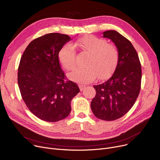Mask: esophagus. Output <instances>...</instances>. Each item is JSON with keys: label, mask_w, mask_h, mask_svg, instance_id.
<instances>
[{"label": "esophagus", "mask_w": 160, "mask_h": 160, "mask_svg": "<svg viewBox=\"0 0 160 160\" xmlns=\"http://www.w3.org/2000/svg\"><path fill=\"white\" fill-rule=\"evenodd\" d=\"M78 87H79V88H80V89L81 91H82V90L86 87V86H85V85H83V84H79V85H78Z\"/></svg>", "instance_id": "1"}]
</instances>
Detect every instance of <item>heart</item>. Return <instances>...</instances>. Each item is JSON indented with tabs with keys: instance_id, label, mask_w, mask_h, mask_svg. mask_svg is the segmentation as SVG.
I'll return each mask as SVG.
<instances>
[{
	"instance_id": "obj_1",
	"label": "heart",
	"mask_w": 160,
	"mask_h": 160,
	"mask_svg": "<svg viewBox=\"0 0 160 160\" xmlns=\"http://www.w3.org/2000/svg\"><path fill=\"white\" fill-rule=\"evenodd\" d=\"M73 46L82 52L88 54V56L85 68H79L75 73L69 75L72 80L88 83L94 81L98 76L102 80L108 77L115 70L119 59L118 50L115 45L108 43L105 39L87 35L77 40ZM74 47L70 44H65L58 54L61 63L70 72L73 71L76 67L77 52Z\"/></svg>"
}]
</instances>
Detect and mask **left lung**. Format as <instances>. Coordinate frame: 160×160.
Segmentation results:
<instances>
[{"instance_id":"left-lung-1","label":"left lung","mask_w":160,"mask_h":160,"mask_svg":"<svg viewBox=\"0 0 160 160\" xmlns=\"http://www.w3.org/2000/svg\"><path fill=\"white\" fill-rule=\"evenodd\" d=\"M111 39L119 52L115 72L106 82L94 85L96 94L90 106L94 115L105 121L123 117L133 106L141 87L142 70L138 54L132 43L115 30L103 32Z\"/></svg>"}]
</instances>
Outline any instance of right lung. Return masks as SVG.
Instances as JSON below:
<instances>
[{"label": "right lung", "instance_id": "right-lung-1", "mask_svg": "<svg viewBox=\"0 0 160 160\" xmlns=\"http://www.w3.org/2000/svg\"><path fill=\"white\" fill-rule=\"evenodd\" d=\"M71 40L68 35L51 33L32 41L22 54L18 83L22 100L39 119L56 122L70 113L71 101L80 92L61 68L58 54Z\"/></svg>", "mask_w": 160, "mask_h": 160}]
</instances>
